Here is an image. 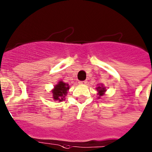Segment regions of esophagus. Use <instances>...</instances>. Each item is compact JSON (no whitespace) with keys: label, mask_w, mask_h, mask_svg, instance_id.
Segmentation results:
<instances>
[{"label":"esophagus","mask_w":152,"mask_h":152,"mask_svg":"<svg viewBox=\"0 0 152 152\" xmlns=\"http://www.w3.org/2000/svg\"><path fill=\"white\" fill-rule=\"evenodd\" d=\"M87 80H81V81L79 82V83H80V84H86L87 83Z\"/></svg>","instance_id":"34e87169"}]
</instances>
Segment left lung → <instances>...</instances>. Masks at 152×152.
<instances>
[{
    "instance_id": "obj_1",
    "label": "left lung",
    "mask_w": 152,
    "mask_h": 152,
    "mask_svg": "<svg viewBox=\"0 0 152 152\" xmlns=\"http://www.w3.org/2000/svg\"><path fill=\"white\" fill-rule=\"evenodd\" d=\"M96 90L98 91V95H99V99L100 98L101 96L105 94V92L106 91V89H105V87H103V85H100L99 87H96Z\"/></svg>"
}]
</instances>
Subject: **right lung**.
<instances>
[{"label":"right lung","mask_w":152,"mask_h":152,"mask_svg":"<svg viewBox=\"0 0 152 152\" xmlns=\"http://www.w3.org/2000/svg\"><path fill=\"white\" fill-rule=\"evenodd\" d=\"M69 90V85L68 83H64L60 80L56 85L54 87V89L52 90L53 98L54 100H58L61 102L65 99V96H66L67 92Z\"/></svg>","instance_id":"1"}]
</instances>
